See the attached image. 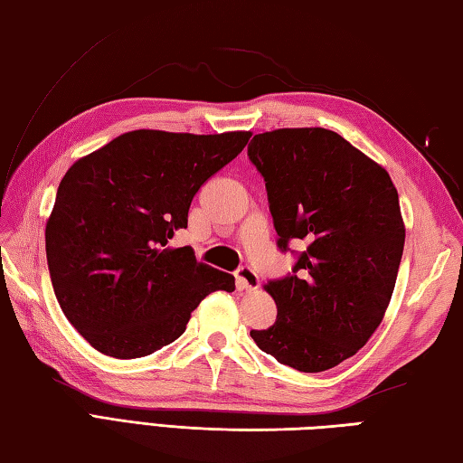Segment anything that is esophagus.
<instances>
[{"label": "esophagus", "instance_id": "obj_1", "mask_svg": "<svg viewBox=\"0 0 463 463\" xmlns=\"http://www.w3.org/2000/svg\"><path fill=\"white\" fill-rule=\"evenodd\" d=\"M237 287L239 290H257L260 287V280L250 267H241L237 270Z\"/></svg>", "mask_w": 463, "mask_h": 463}]
</instances>
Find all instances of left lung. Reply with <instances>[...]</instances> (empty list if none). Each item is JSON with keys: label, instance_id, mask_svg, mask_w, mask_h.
Masks as SVG:
<instances>
[{"label": "left lung", "instance_id": "1", "mask_svg": "<svg viewBox=\"0 0 463 463\" xmlns=\"http://www.w3.org/2000/svg\"><path fill=\"white\" fill-rule=\"evenodd\" d=\"M249 159L279 249L307 242L292 272L264 287L277 322L250 336L294 370H330L368 342L394 292L406 239L398 191L386 169L320 127L254 135Z\"/></svg>", "mask_w": 463, "mask_h": 463}]
</instances>
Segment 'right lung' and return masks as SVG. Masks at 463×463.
Masks as SVG:
<instances>
[{
    "label": "right lung",
    "mask_w": 463,
    "mask_h": 463,
    "mask_svg": "<svg viewBox=\"0 0 463 463\" xmlns=\"http://www.w3.org/2000/svg\"><path fill=\"white\" fill-rule=\"evenodd\" d=\"M249 131L139 129L83 156L59 183L45 226L53 292L95 350L143 358L175 342L191 312L234 277L171 249L203 183L249 143Z\"/></svg>",
    "instance_id": "right-lung-1"
}]
</instances>
